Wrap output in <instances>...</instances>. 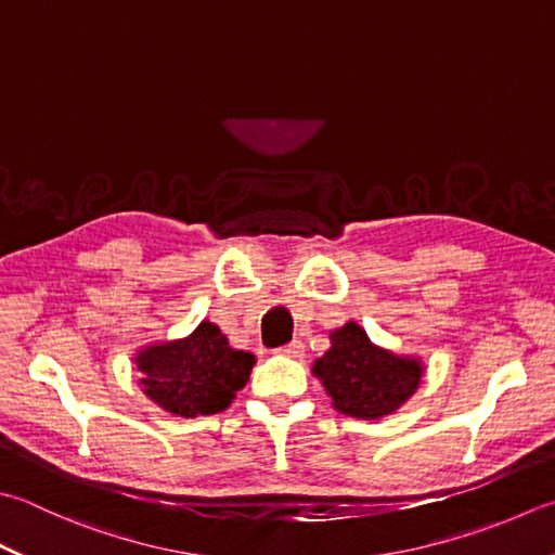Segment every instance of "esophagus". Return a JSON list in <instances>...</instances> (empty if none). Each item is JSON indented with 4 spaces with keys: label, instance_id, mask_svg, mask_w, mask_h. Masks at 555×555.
Masks as SVG:
<instances>
[{
    "label": "esophagus",
    "instance_id": "esophagus-1",
    "mask_svg": "<svg viewBox=\"0 0 555 555\" xmlns=\"http://www.w3.org/2000/svg\"><path fill=\"white\" fill-rule=\"evenodd\" d=\"M276 353L288 356V358H302V353H306V346H302L300 341H291L286 346H279Z\"/></svg>",
    "mask_w": 555,
    "mask_h": 555
}]
</instances>
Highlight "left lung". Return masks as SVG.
Masks as SVG:
<instances>
[{
    "instance_id": "8db88e82",
    "label": "left lung",
    "mask_w": 555,
    "mask_h": 555,
    "mask_svg": "<svg viewBox=\"0 0 555 555\" xmlns=\"http://www.w3.org/2000/svg\"><path fill=\"white\" fill-rule=\"evenodd\" d=\"M336 411L353 418H379L397 411L416 392L423 367L414 358H399L367 339L356 322L332 332V349L314 361Z\"/></svg>"
}]
</instances>
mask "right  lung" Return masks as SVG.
<instances>
[{
    "label": "right lung",
    "mask_w": 555,
    "mask_h": 555,
    "mask_svg": "<svg viewBox=\"0 0 555 555\" xmlns=\"http://www.w3.org/2000/svg\"><path fill=\"white\" fill-rule=\"evenodd\" d=\"M134 363L151 401L170 414L194 418L228 409L245 387L255 356L231 349L216 324L202 322L180 341L149 346Z\"/></svg>",
    "instance_id": "right-lung-1"
}]
</instances>
